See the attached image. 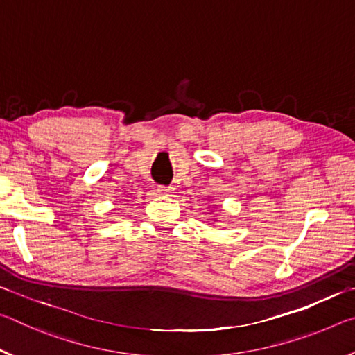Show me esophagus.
<instances>
[{"label": "esophagus", "mask_w": 355, "mask_h": 355, "mask_svg": "<svg viewBox=\"0 0 355 355\" xmlns=\"http://www.w3.org/2000/svg\"><path fill=\"white\" fill-rule=\"evenodd\" d=\"M156 191H158V194H161V196H173V194H175V192H173L175 189H173L172 186H158V189H156Z\"/></svg>", "instance_id": "obj_1"}]
</instances>
